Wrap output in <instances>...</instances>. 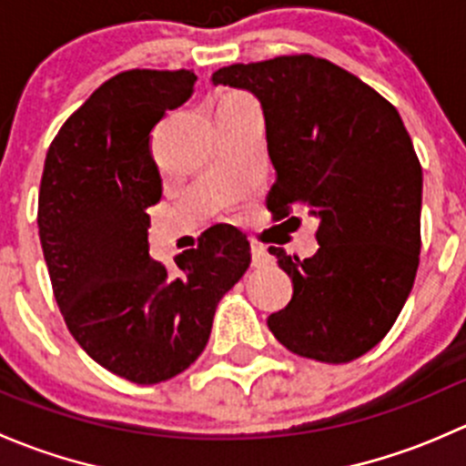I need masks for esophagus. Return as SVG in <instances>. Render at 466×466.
<instances>
[{
    "label": "esophagus",
    "mask_w": 466,
    "mask_h": 466,
    "mask_svg": "<svg viewBox=\"0 0 466 466\" xmlns=\"http://www.w3.org/2000/svg\"><path fill=\"white\" fill-rule=\"evenodd\" d=\"M250 252H252V266H255V268L272 266V257L268 255L266 248L259 246V243H252Z\"/></svg>",
    "instance_id": "obj_1"
}]
</instances>
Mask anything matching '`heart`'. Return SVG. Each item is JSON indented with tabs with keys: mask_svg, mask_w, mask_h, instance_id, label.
<instances>
[{
	"mask_svg": "<svg viewBox=\"0 0 466 466\" xmlns=\"http://www.w3.org/2000/svg\"><path fill=\"white\" fill-rule=\"evenodd\" d=\"M238 101H252V98L246 96V94L232 92V94H225V96L218 101V106H228V103H238Z\"/></svg>",
	"mask_w": 466,
	"mask_h": 466,
	"instance_id": "b5f03b06",
	"label": "heart"
}]
</instances>
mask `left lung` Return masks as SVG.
<instances>
[{
  "instance_id": "8db88e82",
  "label": "left lung",
  "mask_w": 466,
  "mask_h": 466,
  "mask_svg": "<svg viewBox=\"0 0 466 466\" xmlns=\"http://www.w3.org/2000/svg\"><path fill=\"white\" fill-rule=\"evenodd\" d=\"M211 81L261 101L277 171L272 218L309 209L320 220V248L309 259L270 248L293 298L268 329L286 350L320 363L368 354L401 313L420 266L421 164L397 107L309 54L229 65Z\"/></svg>"
}]
</instances>
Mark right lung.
<instances>
[{
	"label": "right lung",
	"mask_w": 466,
	"mask_h": 466,
	"mask_svg": "<svg viewBox=\"0 0 466 466\" xmlns=\"http://www.w3.org/2000/svg\"><path fill=\"white\" fill-rule=\"evenodd\" d=\"M189 69H130L69 116L46 150L37 228L69 333L107 372L139 385L203 354L220 298L250 266V243L211 228L173 270L148 255L162 198L150 133L194 92Z\"/></svg>",
	"instance_id": "right-lung-1"
}]
</instances>
